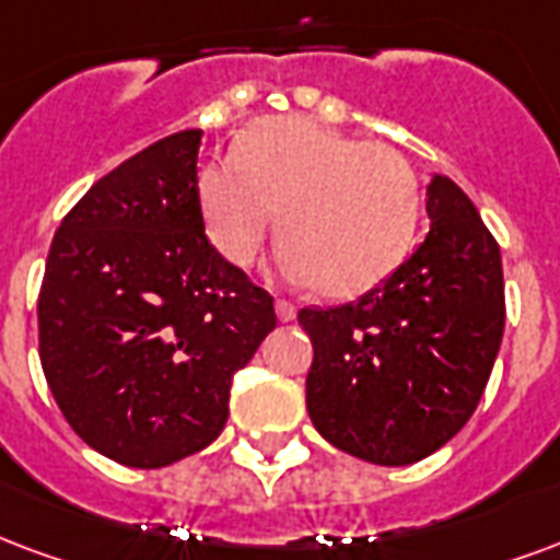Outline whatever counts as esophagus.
<instances>
[{
	"instance_id": "obj_1",
	"label": "esophagus",
	"mask_w": 560,
	"mask_h": 560,
	"mask_svg": "<svg viewBox=\"0 0 560 560\" xmlns=\"http://www.w3.org/2000/svg\"><path fill=\"white\" fill-rule=\"evenodd\" d=\"M276 314H279L281 323H291L296 320V305L288 300H276Z\"/></svg>"
}]
</instances>
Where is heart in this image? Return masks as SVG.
Wrapping results in <instances>:
<instances>
[{"instance_id": "obj_1", "label": "heart", "mask_w": 560, "mask_h": 560, "mask_svg": "<svg viewBox=\"0 0 560 560\" xmlns=\"http://www.w3.org/2000/svg\"><path fill=\"white\" fill-rule=\"evenodd\" d=\"M418 205L416 168L397 148L308 118L258 121L234 156L198 172L207 237L228 264L248 267L276 222L281 272L326 296L380 284L409 252Z\"/></svg>"}]
</instances>
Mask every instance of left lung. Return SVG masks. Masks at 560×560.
<instances>
[{
  "mask_svg": "<svg viewBox=\"0 0 560 560\" xmlns=\"http://www.w3.org/2000/svg\"><path fill=\"white\" fill-rule=\"evenodd\" d=\"M430 231L400 267L332 308H302L305 404L335 448L376 466L430 457L469 421L504 332L501 252L451 177L428 186Z\"/></svg>",
  "mask_w": 560,
  "mask_h": 560,
  "instance_id": "obj_1",
  "label": "left lung"
}]
</instances>
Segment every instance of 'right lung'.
<instances>
[{
    "instance_id": "1",
    "label": "right lung",
    "mask_w": 560,
    "mask_h": 560,
    "mask_svg": "<svg viewBox=\"0 0 560 560\" xmlns=\"http://www.w3.org/2000/svg\"><path fill=\"white\" fill-rule=\"evenodd\" d=\"M201 130L103 175L61 219L37 296V353L77 436L132 469L207 448L231 380L276 329L272 296L228 264L198 207Z\"/></svg>"
}]
</instances>
